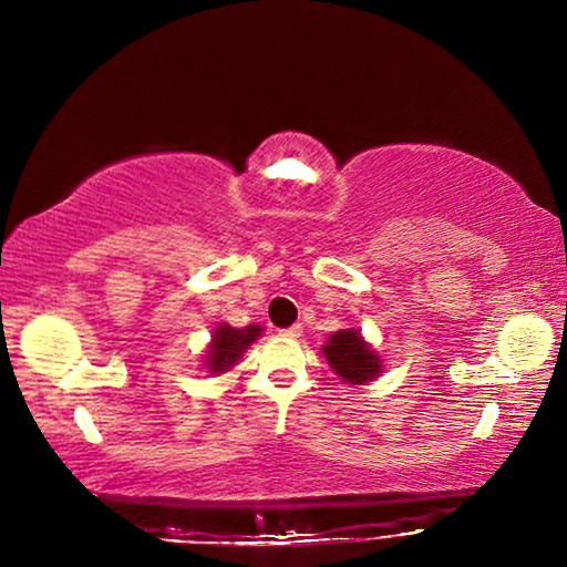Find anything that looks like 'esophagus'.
Instances as JSON below:
<instances>
[{"mask_svg":"<svg viewBox=\"0 0 567 567\" xmlns=\"http://www.w3.org/2000/svg\"><path fill=\"white\" fill-rule=\"evenodd\" d=\"M280 334H282V338H300V334H302V328H300V324H292V328H287V330H280Z\"/></svg>","mask_w":567,"mask_h":567,"instance_id":"34e87169","label":"esophagus"}]
</instances>
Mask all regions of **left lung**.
Masks as SVG:
<instances>
[{
    "mask_svg": "<svg viewBox=\"0 0 567 567\" xmlns=\"http://www.w3.org/2000/svg\"><path fill=\"white\" fill-rule=\"evenodd\" d=\"M322 354L334 375L348 385H368L382 375L380 352L354 328L332 332L322 344Z\"/></svg>",
    "mask_w": 567,
    "mask_h": 567,
    "instance_id": "8db88e82",
    "label": "left lung"
}]
</instances>
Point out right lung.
Segmentation results:
<instances>
[{
    "label": "right lung",
    "mask_w": 567,
    "mask_h": 567,
    "mask_svg": "<svg viewBox=\"0 0 567 567\" xmlns=\"http://www.w3.org/2000/svg\"><path fill=\"white\" fill-rule=\"evenodd\" d=\"M257 338H262L260 324H247V328H233V324L219 322L213 330V340H209L205 350V364L203 368L209 375H225L243 360L249 344Z\"/></svg>",
    "instance_id": "right-lung-1"
}]
</instances>
